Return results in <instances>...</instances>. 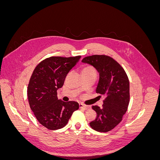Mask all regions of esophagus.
<instances>
[{
    "mask_svg": "<svg viewBox=\"0 0 160 160\" xmlns=\"http://www.w3.org/2000/svg\"><path fill=\"white\" fill-rule=\"evenodd\" d=\"M79 108H83L84 109H89L91 108V106L90 105H87L83 103H80L79 104Z\"/></svg>",
    "mask_w": 160,
    "mask_h": 160,
    "instance_id": "34e87169",
    "label": "esophagus"
}]
</instances>
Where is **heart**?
Returning <instances> with one entry per match:
<instances>
[{"instance_id": "1", "label": "heart", "mask_w": 160, "mask_h": 160, "mask_svg": "<svg viewBox=\"0 0 160 160\" xmlns=\"http://www.w3.org/2000/svg\"><path fill=\"white\" fill-rule=\"evenodd\" d=\"M82 75L96 74V71L94 67L91 65H84L81 68Z\"/></svg>"}]
</instances>
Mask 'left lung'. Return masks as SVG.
<instances>
[{"label":"left lung","mask_w":160,"mask_h":160,"mask_svg":"<svg viewBox=\"0 0 160 160\" xmlns=\"http://www.w3.org/2000/svg\"><path fill=\"white\" fill-rule=\"evenodd\" d=\"M82 62L98 70L99 83L96 93L105 95L102 107L92 106L97 113L90 126L99 132L113 129L122 120L129 103V82L123 67L113 58L104 55H94L83 58Z\"/></svg>","instance_id":"8db88e82"}]
</instances>
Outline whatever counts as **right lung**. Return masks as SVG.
Masks as SVG:
<instances>
[{
    "instance_id": "1",
    "label": "right lung",
    "mask_w": 160,
    "mask_h": 160,
    "mask_svg": "<svg viewBox=\"0 0 160 160\" xmlns=\"http://www.w3.org/2000/svg\"><path fill=\"white\" fill-rule=\"evenodd\" d=\"M80 58L51 57L39 62L32 72L27 89L28 103L38 122L47 129L65 127L79 108L76 101L58 99L57 91L62 88L67 75Z\"/></svg>"
}]
</instances>
